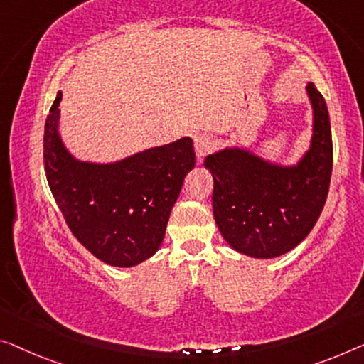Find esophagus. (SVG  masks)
Wrapping results in <instances>:
<instances>
[{
	"label": "esophagus",
	"mask_w": 364,
	"mask_h": 364,
	"mask_svg": "<svg viewBox=\"0 0 364 364\" xmlns=\"http://www.w3.org/2000/svg\"><path fill=\"white\" fill-rule=\"evenodd\" d=\"M214 147V140L208 134H196L194 135V150L199 159H203L205 154H209Z\"/></svg>",
	"instance_id": "34e87169"
}]
</instances>
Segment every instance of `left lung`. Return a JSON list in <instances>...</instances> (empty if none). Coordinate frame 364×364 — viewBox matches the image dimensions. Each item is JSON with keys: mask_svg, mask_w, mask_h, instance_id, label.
Wrapping results in <instances>:
<instances>
[{"mask_svg": "<svg viewBox=\"0 0 364 364\" xmlns=\"http://www.w3.org/2000/svg\"><path fill=\"white\" fill-rule=\"evenodd\" d=\"M311 149L297 166L271 165L247 150L209 155L214 219L227 243L243 255L274 258L299 245L314 229L327 200L333 166L328 109L314 83Z\"/></svg>", "mask_w": 364, "mask_h": 364, "instance_id": "8db88e82", "label": "left lung"}]
</instances>
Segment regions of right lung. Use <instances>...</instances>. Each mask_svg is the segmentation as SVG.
Here are the masks:
<instances>
[{"instance_id":"1","label":"right lung","mask_w":364,"mask_h":364,"mask_svg":"<svg viewBox=\"0 0 364 364\" xmlns=\"http://www.w3.org/2000/svg\"><path fill=\"white\" fill-rule=\"evenodd\" d=\"M53 101L43 132V165L68 229L86 250L112 267L150 258L165 237L184 176L196 164L193 140L155 147L111 165L77 161L58 137Z\"/></svg>"}]
</instances>
